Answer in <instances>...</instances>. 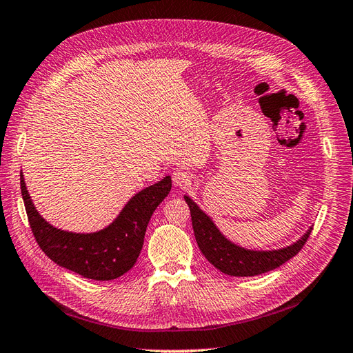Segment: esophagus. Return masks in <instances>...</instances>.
<instances>
[{
  "instance_id": "esophagus-1",
  "label": "esophagus",
  "mask_w": 353,
  "mask_h": 353,
  "mask_svg": "<svg viewBox=\"0 0 353 353\" xmlns=\"http://www.w3.org/2000/svg\"><path fill=\"white\" fill-rule=\"evenodd\" d=\"M190 181H191V175H190V172H188L187 169L179 168V169L174 170V174H172V183H174L175 187H178V188H185V187L190 184Z\"/></svg>"
}]
</instances>
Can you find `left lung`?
Here are the masks:
<instances>
[{
	"label": "left lung",
	"mask_w": 353,
	"mask_h": 353,
	"mask_svg": "<svg viewBox=\"0 0 353 353\" xmlns=\"http://www.w3.org/2000/svg\"><path fill=\"white\" fill-rule=\"evenodd\" d=\"M191 213L194 237L200 252L221 272L232 276H253L279 268L296 256L311 236L312 227L296 243L276 250H250L230 241L218 230L208 213L203 212L193 199L184 196Z\"/></svg>",
	"instance_id": "left-lung-1"
}]
</instances>
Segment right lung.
<instances>
[{"mask_svg": "<svg viewBox=\"0 0 353 353\" xmlns=\"http://www.w3.org/2000/svg\"><path fill=\"white\" fill-rule=\"evenodd\" d=\"M170 187L172 179L168 175L137 193L110 225L83 234L56 228L42 218L32 203L20 172L29 225L42 252L59 266L97 281L119 279L135 265L143 249L148 221L169 194Z\"/></svg>", "mask_w": 353, "mask_h": 353, "instance_id": "1", "label": "right lung"}]
</instances>
